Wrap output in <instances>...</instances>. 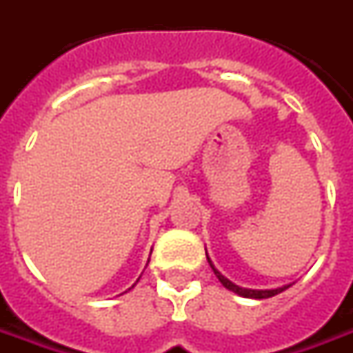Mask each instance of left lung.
<instances>
[{"label":"left lung","instance_id":"8db88e82","mask_svg":"<svg viewBox=\"0 0 353 353\" xmlns=\"http://www.w3.org/2000/svg\"><path fill=\"white\" fill-rule=\"evenodd\" d=\"M206 257H208V252H206ZM208 263H210V266H212V270H214V274L217 276V280L221 281L225 288L229 289V291H232V293H236V295L240 296H245V299H268V296H274L278 295V293H281V291H285L288 288H291L293 283H285V285H281V288H274V289H248V288H240V285H236V283H232V281L229 280V278H225L217 268H215V265L212 263V259L208 257Z\"/></svg>","mask_w":353,"mask_h":353}]
</instances>
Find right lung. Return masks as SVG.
I'll return each mask as SVG.
<instances>
[{
	"label": "right lung",
	"instance_id": "add662e5",
	"mask_svg": "<svg viewBox=\"0 0 353 353\" xmlns=\"http://www.w3.org/2000/svg\"><path fill=\"white\" fill-rule=\"evenodd\" d=\"M138 281H139V278H138V280H136V283H138ZM136 283H134V285H136ZM134 285H132V288H134ZM132 288H130V289H132Z\"/></svg>",
	"mask_w": 353,
	"mask_h": 353
}]
</instances>
